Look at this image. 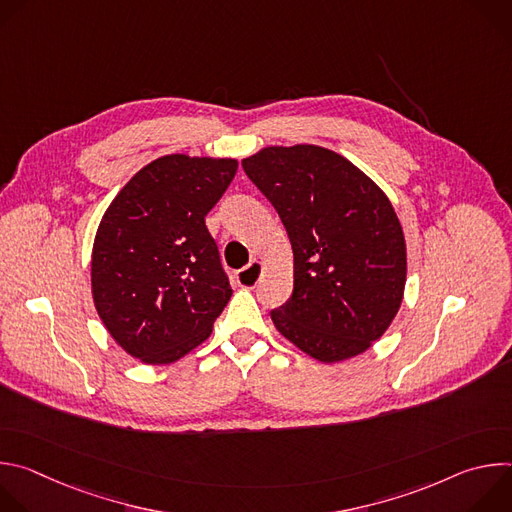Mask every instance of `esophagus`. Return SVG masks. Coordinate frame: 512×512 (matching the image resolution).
<instances>
[{"label":"esophagus","mask_w":512,"mask_h":512,"mask_svg":"<svg viewBox=\"0 0 512 512\" xmlns=\"http://www.w3.org/2000/svg\"><path fill=\"white\" fill-rule=\"evenodd\" d=\"M261 273H263V265L259 261H251L247 267H243L237 273V281L243 287H255L259 283V279H261Z\"/></svg>","instance_id":"esophagus-1"}]
</instances>
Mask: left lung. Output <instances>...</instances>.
<instances>
[{
  "instance_id": "8db88e82",
  "label": "left lung",
  "mask_w": 512,
  "mask_h": 512,
  "mask_svg": "<svg viewBox=\"0 0 512 512\" xmlns=\"http://www.w3.org/2000/svg\"><path fill=\"white\" fill-rule=\"evenodd\" d=\"M243 170L294 249V291L271 310L275 328L322 362L367 350L393 322L405 289V239L389 198L318 145L265 148Z\"/></svg>"
}]
</instances>
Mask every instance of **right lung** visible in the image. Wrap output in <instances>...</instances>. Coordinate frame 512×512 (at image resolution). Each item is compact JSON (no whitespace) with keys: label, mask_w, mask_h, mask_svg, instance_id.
Returning a JSON list of instances; mask_svg holds the SVG:
<instances>
[{"label":"right lung","mask_w":512,"mask_h":512,"mask_svg":"<svg viewBox=\"0 0 512 512\" xmlns=\"http://www.w3.org/2000/svg\"><path fill=\"white\" fill-rule=\"evenodd\" d=\"M235 174V160L164 156L107 208L93 247V300L131 356L178 360L210 336L229 304V275L204 218Z\"/></svg>","instance_id":"1"}]
</instances>
